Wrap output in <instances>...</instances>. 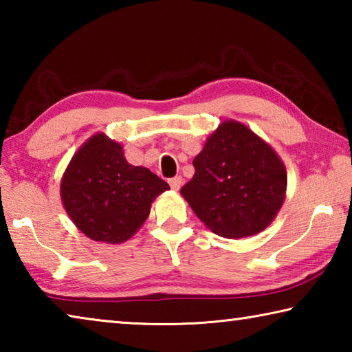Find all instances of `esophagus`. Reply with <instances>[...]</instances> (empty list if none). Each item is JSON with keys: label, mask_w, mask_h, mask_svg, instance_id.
Instances as JSON below:
<instances>
[{"label": "esophagus", "mask_w": 352, "mask_h": 352, "mask_svg": "<svg viewBox=\"0 0 352 352\" xmlns=\"http://www.w3.org/2000/svg\"><path fill=\"white\" fill-rule=\"evenodd\" d=\"M182 183H183V178H182L180 175H177V177L170 178V180H169L170 188L174 189V190H178V189H180V188H182Z\"/></svg>", "instance_id": "obj_1"}]
</instances>
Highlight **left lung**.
<instances>
[{
    "label": "left lung",
    "instance_id": "obj_1",
    "mask_svg": "<svg viewBox=\"0 0 352 352\" xmlns=\"http://www.w3.org/2000/svg\"><path fill=\"white\" fill-rule=\"evenodd\" d=\"M180 192L214 233L237 239L261 233L283 206L287 174L275 151L248 127L225 121L194 158Z\"/></svg>",
    "mask_w": 352,
    "mask_h": 352
}]
</instances>
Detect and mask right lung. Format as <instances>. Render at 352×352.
<instances>
[{"label":"right lung","instance_id":"1","mask_svg":"<svg viewBox=\"0 0 352 352\" xmlns=\"http://www.w3.org/2000/svg\"><path fill=\"white\" fill-rule=\"evenodd\" d=\"M169 184L132 166L122 146L98 133L71 158L60 184L65 210L93 241L121 243L144 223L151 204Z\"/></svg>","mask_w":352,"mask_h":352}]
</instances>
